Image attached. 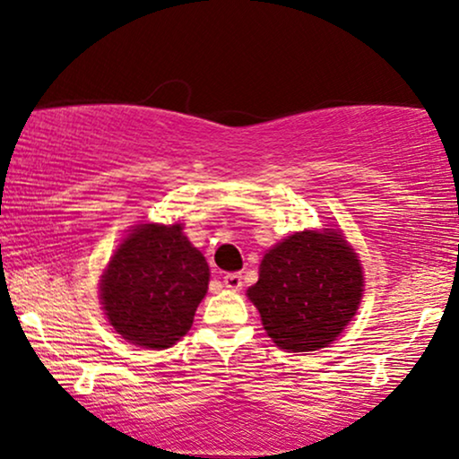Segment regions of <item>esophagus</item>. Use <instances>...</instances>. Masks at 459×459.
I'll use <instances>...</instances> for the list:
<instances>
[{"instance_id": "esophagus-1", "label": "esophagus", "mask_w": 459, "mask_h": 459, "mask_svg": "<svg viewBox=\"0 0 459 459\" xmlns=\"http://www.w3.org/2000/svg\"><path fill=\"white\" fill-rule=\"evenodd\" d=\"M242 275L240 273H228L223 277V285L228 290H242Z\"/></svg>"}]
</instances>
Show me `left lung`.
<instances>
[{
    "mask_svg": "<svg viewBox=\"0 0 459 459\" xmlns=\"http://www.w3.org/2000/svg\"><path fill=\"white\" fill-rule=\"evenodd\" d=\"M362 285L356 252L337 231H300L264 255L248 298L279 348L312 351L351 321Z\"/></svg>",
    "mask_w": 459,
    "mask_h": 459,
    "instance_id": "obj_1",
    "label": "left lung"
}]
</instances>
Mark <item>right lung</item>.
I'll return each mask as SVG.
<instances>
[{"label":"right lung","mask_w":459,"mask_h":459,"mask_svg":"<svg viewBox=\"0 0 459 459\" xmlns=\"http://www.w3.org/2000/svg\"><path fill=\"white\" fill-rule=\"evenodd\" d=\"M207 288L209 264L180 223L141 225L111 258L101 304L124 340L161 350L188 333Z\"/></svg>","instance_id":"1"}]
</instances>
